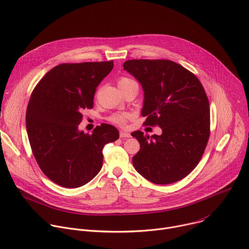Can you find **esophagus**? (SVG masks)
Listing matches in <instances>:
<instances>
[{
    "label": "esophagus",
    "mask_w": 249,
    "mask_h": 249,
    "mask_svg": "<svg viewBox=\"0 0 249 249\" xmlns=\"http://www.w3.org/2000/svg\"><path fill=\"white\" fill-rule=\"evenodd\" d=\"M119 135H120V138H130V136H131L130 133H128L126 131H120Z\"/></svg>",
    "instance_id": "esophagus-1"
}]
</instances>
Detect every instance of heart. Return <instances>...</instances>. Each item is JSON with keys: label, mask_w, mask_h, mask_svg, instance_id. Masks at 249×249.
<instances>
[{"label": "heart", "mask_w": 249, "mask_h": 249, "mask_svg": "<svg viewBox=\"0 0 249 249\" xmlns=\"http://www.w3.org/2000/svg\"><path fill=\"white\" fill-rule=\"evenodd\" d=\"M127 81H130V80H129V79H126V78H122V79H120V80L118 81V85H119V84H122V83H125V82H127ZM128 117H129V116H128V114H126V113H115V114H113V115L109 118V120H110L112 123H114V124L123 126V125L126 123Z\"/></svg>", "instance_id": "heart-1"}]
</instances>
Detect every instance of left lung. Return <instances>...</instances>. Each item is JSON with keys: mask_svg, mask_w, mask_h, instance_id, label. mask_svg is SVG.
<instances>
[{"mask_svg": "<svg viewBox=\"0 0 249 249\" xmlns=\"http://www.w3.org/2000/svg\"><path fill=\"white\" fill-rule=\"evenodd\" d=\"M124 70L142 86V115L146 125H159L161 135H131L140 143L135 169L155 184L187 176L199 163L210 136L209 101L195 75L169 60H128Z\"/></svg>", "mask_w": 249, "mask_h": 249, "instance_id": "obj_1", "label": "left lung"}]
</instances>
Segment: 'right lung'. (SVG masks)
Segmentation results:
<instances>
[{
    "label": "right lung",
    "mask_w": 249,
    "mask_h": 249,
    "mask_svg": "<svg viewBox=\"0 0 249 249\" xmlns=\"http://www.w3.org/2000/svg\"><path fill=\"white\" fill-rule=\"evenodd\" d=\"M112 68L113 61L61 64L31 93L25 118L29 144L41 170L58 185L78 188L93 179L104 145L119 138L109 124L90 135L79 129L83 110L93 107L95 89Z\"/></svg>",
    "instance_id": "add662e5"
}]
</instances>
